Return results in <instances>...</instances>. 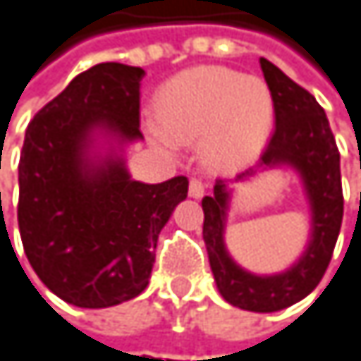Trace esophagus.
Returning a JSON list of instances; mask_svg holds the SVG:
<instances>
[{
	"label": "esophagus",
	"instance_id": "34e87169",
	"mask_svg": "<svg viewBox=\"0 0 361 361\" xmlns=\"http://www.w3.org/2000/svg\"><path fill=\"white\" fill-rule=\"evenodd\" d=\"M188 190H190V197H195V199H201L203 195H205V182L201 177H192L190 179V186H188Z\"/></svg>",
	"mask_w": 361,
	"mask_h": 361
}]
</instances>
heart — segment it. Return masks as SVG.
Listing matches in <instances>:
<instances>
[{
	"label": "heart",
	"mask_w": 361,
	"mask_h": 361,
	"mask_svg": "<svg viewBox=\"0 0 361 361\" xmlns=\"http://www.w3.org/2000/svg\"><path fill=\"white\" fill-rule=\"evenodd\" d=\"M152 137L175 149L199 139L201 158L216 169L252 160L265 145L274 98L257 76L238 70L199 66L166 81L156 96Z\"/></svg>",
	"instance_id": "obj_1"
}]
</instances>
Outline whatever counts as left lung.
Instances as JSON below:
<instances>
[{"instance_id": "8db88e82", "label": "left lung", "mask_w": 361, "mask_h": 361, "mask_svg": "<svg viewBox=\"0 0 361 361\" xmlns=\"http://www.w3.org/2000/svg\"><path fill=\"white\" fill-rule=\"evenodd\" d=\"M261 70L274 98L276 126L259 158V166L291 164L300 175L312 207V235L304 257L287 271L276 276H255L233 263L224 248L226 182L216 179L214 195L203 205V240L212 274L220 295L238 308L252 312H276L287 308L317 289L336 246L343 224V182L341 152L331 135L325 111L310 92L261 57ZM255 175L248 169L235 182Z\"/></svg>"}]
</instances>
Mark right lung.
<instances>
[{"mask_svg": "<svg viewBox=\"0 0 361 361\" xmlns=\"http://www.w3.org/2000/svg\"><path fill=\"white\" fill-rule=\"evenodd\" d=\"M143 70L98 63L44 104L27 126L18 160V231L34 271L63 302L109 308L147 285L156 244L188 179L135 182L123 160L90 166L94 128L121 141L143 139Z\"/></svg>", "mask_w": 361, "mask_h": 361, "instance_id": "right-lung-1", "label": "right lung"}]
</instances>
